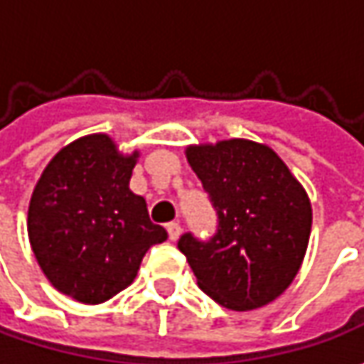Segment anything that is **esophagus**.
<instances>
[{"mask_svg": "<svg viewBox=\"0 0 364 364\" xmlns=\"http://www.w3.org/2000/svg\"><path fill=\"white\" fill-rule=\"evenodd\" d=\"M168 237H170V241H176L178 237H180V232H182V227H180V223H168Z\"/></svg>", "mask_w": 364, "mask_h": 364, "instance_id": "esophagus-1", "label": "esophagus"}]
</instances>
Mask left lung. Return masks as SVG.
I'll use <instances>...</instances> for the list:
<instances>
[{"label": "left lung", "mask_w": 364, "mask_h": 364, "mask_svg": "<svg viewBox=\"0 0 364 364\" xmlns=\"http://www.w3.org/2000/svg\"><path fill=\"white\" fill-rule=\"evenodd\" d=\"M186 158L218 217L208 241L192 232L178 241L198 287L237 312L269 304L294 282L308 249L306 190L272 147L249 139L190 146Z\"/></svg>", "instance_id": "obj_1"}]
</instances>
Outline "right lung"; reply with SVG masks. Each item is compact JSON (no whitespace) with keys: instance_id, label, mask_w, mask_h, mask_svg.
<instances>
[{"instance_id":"right-lung-1","label":"right lung","mask_w":364,"mask_h":364,"mask_svg":"<svg viewBox=\"0 0 364 364\" xmlns=\"http://www.w3.org/2000/svg\"><path fill=\"white\" fill-rule=\"evenodd\" d=\"M137 151L119 154L105 133L63 147L36 184L28 237L50 284L82 304H101L132 284L151 245L168 239L129 190Z\"/></svg>"}]
</instances>
